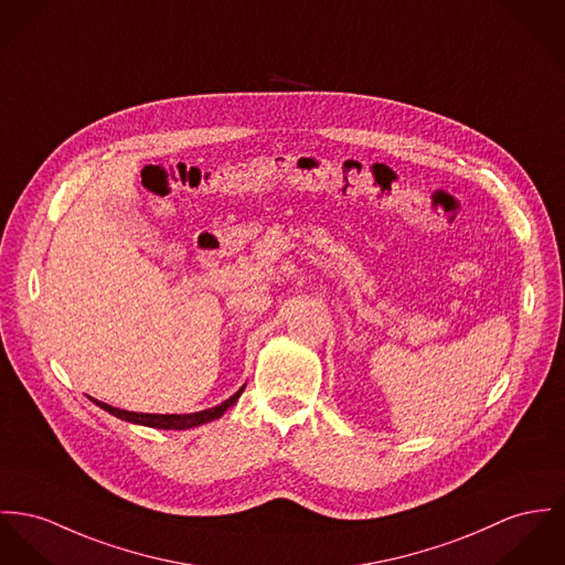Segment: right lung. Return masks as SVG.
<instances>
[{
    "label": "right lung",
    "instance_id": "add662e5",
    "mask_svg": "<svg viewBox=\"0 0 565 565\" xmlns=\"http://www.w3.org/2000/svg\"><path fill=\"white\" fill-rule=\"evenodd\" d=\"M243 391H245V385L236 391L232 397H227L225 402H221L218 406L200 411V413H191V415H148V413H130V411H122V408L109 406V404L98 402V399H94V404H98V406L105 408L107 413H111V415H116V417H120V419H125V422H130V424H141V426L159 428V430H189V428L202 426V424H206V422L218 419L230 406L236 404V399L241 397Z\"/></svg>",
    "mask_w": 565,
    "mask_h": 565
}]
</instances>
